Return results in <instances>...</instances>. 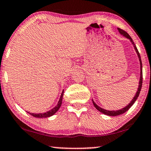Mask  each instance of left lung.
I'll list each match as a JSON object with an SVG mask.
<instances>
[{
	"mask_svg": "<svg viewBox=\"0 0 151 151\" xmlns=\"http://www.w3.org/2000/svg\"><path fill=\"white\" fill-rule=\"evenodd\" d=\"M117 29H118V30H119V33L121 34V35H123L124 37L128 39L130 41V42L132 43L133 46H134V48L135 50V52H136L137 57H138V59H139V66H140V74H139V80L138 88H137V91L136 92V93L135 94L134 97H133L132 100L131 101L129 104L128 105H127L125 107H124V108L121 109V110H105V109L101 108V107H99V106H98V105L96 104L95 101H93V99H92L94 106L95 107L96 109H97L98 111H99L100 112L103 113L104 114H106L107 116H119V115L123 114V113L127 112V111L131 107H132L133 105H134V104L135 102V101L137 100V97H138V96L139 95V93H140V91H141V88H142V64L140 55H139L138 50H137L136 46H135V43L134 42V41H133V39H132V37H131L129 35V34L127 33V32H126L125 31H124V30H122L119 28H118Z\"/></svg>",
	"mask_w": 151,
	"mask_h": 151,
	"instance_id": "left-lung-1",
	"label": "left lung"
}]
</instances>
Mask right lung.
I'll return each instance as SVG.
<instances>
[{"mask_svg":"<svg viewBox=\"0 0 151 151\" xmlns=\"http://www.w3.org/2000/svg\"><path fill=\"white\" fill-rule=\"evenodd\" d=\"M63 93H64V90L63 91L62 93H61V95L60 97L59 100H58L57 105H56V106L54 107V108H52V109H51V110H50L49 111H47V112H44V113L35 114V113H30L28 112V113H29L30 115L32 116L36 117V118H48V117L52 116H53L54 114H55L58 110H59L60 107L61 106V104H62V101H63Z\"/></svg>","mask_w":151,"mask_h":151,"instance_id":"add662e5","label":"right lung"}]
</instances>
